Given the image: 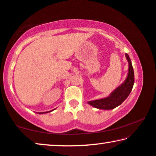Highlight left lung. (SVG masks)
I'll list each match as a JSON object with an SVG mask.
<instances>
[{
  "label": "left lung",
  "instance_id": "1",
  "mask_svg": "<svg viewBox=\"0 0 156 156\" xmlns=\"http://www.w3.org/2000/svg\"><path fill=\"white\" fill-rule=\"evenodd\" d=\"M125 57L128 62L129 68L127 76L124 82L105 98L88 101L87 103L90 105L99 109L111 110L120 106L129 96L134 83V73L131 59L127 53L125 54Z\"/></svg>",
  "mask_w": 156,
  "mask_h": 156
}]
</instances>
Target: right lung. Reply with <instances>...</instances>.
<instances>
[{
	"mask_svg": "<svg viewBox=\"0 0 156 156\" xmlns=\"http://www.w3.org/2000/svg\"><path fill=\"white\" fill-rule=\"evenodd\" d=\"M48 112H50V111H47V112H43V113H48Z\"/></svg>",
	"mask_w": 156,
	"mask_h": 156,
	"instance_id": "add662e5",
	"label": "right lung"
}]
</instances>
